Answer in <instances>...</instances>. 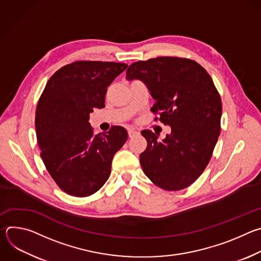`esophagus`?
Wrapping results in <instances>:
<instances>
[{
    "label": "esophagus",
    "mask_w": 261,
    "mask_h": 261,
    "mask_svg": "<svg viewBox=\"0 0 261 261\" xmlns=\"http://www.w3.org/2000/svg\"><path fill=\"white\" fill-rule=\"evenodd\" d=\"M139 134V132H137L136 130H134V129H129L128 130V136L130 137V138H132V137H134V136H136V135H138Z\"/></svg>",
    "instance_id": "1"
}]
</instances>
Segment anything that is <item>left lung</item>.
I'll list each match as a JSON object with an SVG mask.
<instances>
[{
	"label": "left lung",
	"instance_id": "8db88e82",
	"mask_svg": "<svg viewBox=\"0 0 261 261\" xmlns=\"http://www.w3.org/2000/svg\"><path fill=\"white\" fill-rule=\"evenodd\" d=\"M128 81L143 82L155 104L152 113L171 128L162 141L151 130L139 160L144 174L163 190L189 187L207 166L221 130L222 102L206 70L193 60L159 57L131 64Z\"/></svg>",
	"mask_w": 261,
	"mask_h": 261
}]
</instances>
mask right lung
Listing matches in <instances>:
<instances>
[{"label": "right lung", "mask_w": 261, "mask_h": 261, "mask_svg": "<svg viewBox=\"0 0 261 261\" xmlns=\"http://www.w3.org/2000/svg\"><path fill=\"white\" fill-rule=\"evenodd\" d=\"M127 66L73 62L54 74L39 98L35 127L40 156L56 184L69 195L96 193L108 179L111 161L128 138L121 126L96 135L89 123L94 108L105 106L107 87Z\"/></svg>", "instance_id": "1"}]
</instances>
